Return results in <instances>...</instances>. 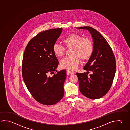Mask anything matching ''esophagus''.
<instances>
[{
	"instance_id": "obj_1",
	"label": "esophagus",
	"mask_w": 130,
	"mask_h": 130,
	"mask_svg": "<svg viewBox=\"0 0 130 130\" xmlns=\"http://www.w3.org/2000/svg\"><path fill=\"white\" fill-rule=\"evenodd\" d=\"M67 72L68 73V74H74L75 73L74 72H73V71H71L70 70H67Z\"/></svg>"
}]
</instances>
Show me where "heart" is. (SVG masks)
Wrapping results in <instances>:
<instances>
[{"label": "heart", "instance_id": "b5f03b06", "mask_svg": "<svg viewBox=\"0 0 130 130\" xmlns=\"http://www.w3.org/2000/svg\"><path fill=\"white\" fill-rule=\"evenodd\" d=\"M66 47L72 48L70 54L60 61V65L62 68L74 70L79 65L81 58L83 60L89 59L93 51V42L89 38H83L77 33L69 35L63 40ZM53 51L55 56L61 57L64 54L65 48L59 44L55 43L53 46Z\"/></svg>", "mask_w": 130, "mask_h": 130}]
</instances>
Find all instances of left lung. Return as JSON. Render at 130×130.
<instances>
[{"label": "left lung", "mask_w": 130, "mask_h": 130, "mask_svg": "<svg viewBox=\"0 0 130 130\" xmlns=\"http://www.w3.org/2000/svg\"><path fill=\"white\" fill-rule=\"evenodd\" d=\"M88 30L93 39V53L83 69L93 72L76 73L79 90L83 95L91 99L102 97L109 91L116 70L114 53L108 42L100 33L89 26L76 28Z\"/></svg>", "instance_id": "left-lung-1"}]
</instances>
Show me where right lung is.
<instances>
[{
  "instance_id": "1",
  "label": "right lung",
  "mask_w": 130,
  "mask_h": 130,
  "mask_svg": "<svg viewBox=\"0 0 130 130\" xmlns=\"http://www.w3.org/2000/svg\"><path fill=\"white\" fill-rule=\"evenodd\" d=\"M62 30L60 28L39 33L29 42L24 53V81L35 100L43 105L55 104L64 96L66 71L56 70L59 62L53 51Z\"/></svg>"
}]
</instances>
